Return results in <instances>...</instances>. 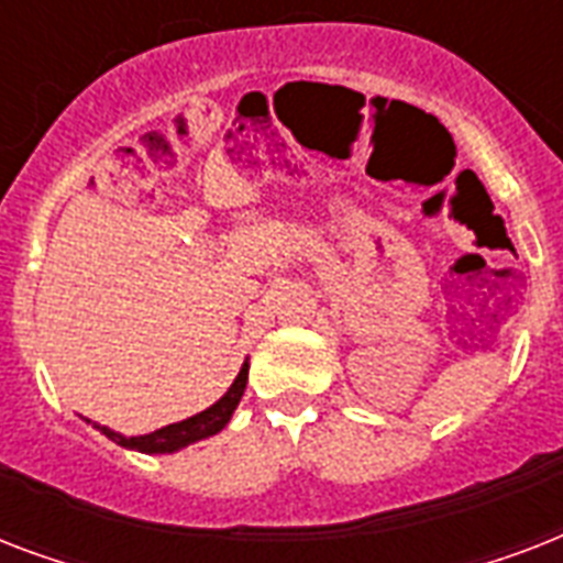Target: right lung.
Wrapping results in <instances>:
<instances>
[{
    "instance_id": "right-lung-1",
    "label": "right lung",
    "mask_w": 563,
    "mask_h": 563,
    "mask_svg": "<svg viewBox=\"0 0 563 563\" xmlns=\"http://www.w3.org/2000/svg\"><path fill=\"white\" fill-rule=\"evenodd\" d=\"M245 385L247 362L242 365V371H239V376L228 388V394H224L219 402H212L210 409H203L201 415H195V418L180 420V423H169V427L157 429L152 435L125 438L108 427H101V432H104L110 441H117L119 446H128V450H140V453H175L180 446L192 444V441H201V438L207 435H216L219 429L228 427L230 415H233V409H236L239 400H242V394H245Z\"/></svg>"
}]
</instances>
